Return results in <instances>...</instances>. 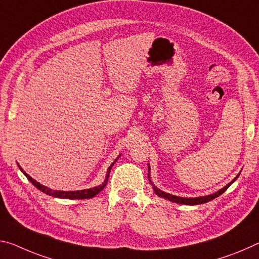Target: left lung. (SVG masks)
I'll return each mask as SVG.
<instances>
[{"mask_svg":"<svg viewBox=\"0 0 259 259\" xmlns=\"http://www.w3.org/2000/svg\"><path fill=\"white\" fill-rule=\"evenodd\" d=\"M239 175H240V174H239ZM239 175H237L236 178L234 179L231 183H228L227 186L224 187L223 189H220L219 191L214 192V194L207 195V196H203V197H195V198H186V197H179V196H175V195H170V194H168V192H165V191H162V190H160V189H158L157 187L154 186L153 183L151 182V180H150V182H151L152 186H153V190H154V192H155V195H158L159 197H162V198H166V199H168V200H170V202H174V203H178V204H184V205H199V204H204V203L210 202V200L217 198V197H219L221 194H224V192L228 189V187L231 186V184H232L234 181H235V180H236L237 178H239ZM149 179H150V166H149Z\"/></svg>","mask_w":259,"mask_h":259,"instance_id":"left-lung-1","label":"left lung"}]
</instances>
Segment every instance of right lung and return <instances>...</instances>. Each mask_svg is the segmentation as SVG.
<instances>
[{
    "mask_svg": "<svg viewBox=\"0 0 259 259\" xmlns=\"http://www.w3.org/2000/svg\"><path fill=\"white\" fill-rule=\"evenodd\" d=\"M118 159V157H117ZM116 159V160H117ZM116 160L112 163V165L109 166L108 170H107V174H106V179L104 183H101L100 186L98 187H94V188H90V189H85V190H76V191H60V190H53V189L51 188H47L42 186V184H40L39 182H36L34 179H32L30 175L26 174L25 171H24L22 168H20V166L18 165L19 169L23 171V174L26 176L28 181H30L32 184L35 188H38L40 191L45 192L46 195H49V196H53V197H57V198H65V199H86V198H92V197H94L96 195L99 194V192L101 190H104V188L106 187V184H107L108 182V178H109V173H110V169H112V167L114 166V163L116 162Z\"/></svg>",
    "mask_w": 259,
    "mask_h": 259,
    "instance_id": "right-lung-1",
    "label": "right lung"
}]
</instances>
